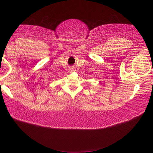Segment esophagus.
<instances>
[{
    "mask_svg": "<svg viewBox=\"0 0 153 153\" xmlns=\"http://www.w3.org/2000/svg\"><path fill=\"white\" fill-rule=\"evenodd\" d=\"M70 72H72V71H74V68H70Z\"/></svg>",
    "mask_w": 153,
    "mask_h": 153,
    "instance_id": "obj_1",
    "label": "esophagus"
}]
</instances>
